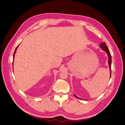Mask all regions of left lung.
I'll return each instance as SVG.
<instances>
[{"mask_svg": "<svg viewBox=\"0 0 125 125\" xmlns=\"http://www.w3.org/2000/svg\"><path fill=\"white\" fill-rule=\"evenodd\" d=\"M100 47L102 49V50H104V51H105L106 52H107V54L108 55V65H109V70H110V74H111V64H112V57H111V53H110V52H109V50L108 47L106 46V43L105 42H103V43H102L100 45ZM74 96L77 98V99H79L80 100H82V99H81V98H79L78 96H77L75 95H74Z\"/></svg>", "mask_w": 125, "mask_h": 125, "instance_id": "8db88e82", "label": "left lung"}]
</instances>
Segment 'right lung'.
Masks as SVG:
<instances>
[{
  "mask_svg": "<svg viewBox=\"0 0 125 125\" xmlns=\"http://www.w3.org/2000/svg\"><path fill=\"white\" fill-rule=\"evenodd\" d=\"M18 46H19V45H18V46H17V47H16V50H15V51H14V54H13V59H14V55H15V53H16V51H17V48H18ZM12 64H13V63H12Z\"/></svg>",
  "mask_w": 125,
  "mask_h": 125,
  "instance_id": "add662e5",
  "label": "right lung"
}]
</instances>
